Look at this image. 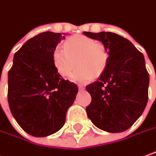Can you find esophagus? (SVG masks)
Here are the masks:
<instances>
[{"label": "esophagus", "instance_id": "esophagus-1", "mask_svg": "<svg viewBox=\"0 0 156 156\" xmlns=\"http://www.w3.org/2000/svg\"><path fill=\"white\" fill-rule=\"evenodd\" d=\"M78 88H79L80 90H83V89H85V86H83V85H78Z\"/></svg>", "mask_w": 156, "mask_h": 156}]
</instances>
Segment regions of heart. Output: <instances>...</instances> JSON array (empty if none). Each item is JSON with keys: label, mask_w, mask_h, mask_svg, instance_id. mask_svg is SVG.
I'll list each match as a JSON object with an SVG mask.
<instances>
[{"label": "heart", "mask_w": 156, "mask_h": 156, "mask_svg": "<svg viewBox=\"0 0 156 156\" xmlns=\"http://www.w3.org/2000/svg\"><path fill=\"white\" fill-rule=\"evenodd\" d=\"M108 49L104 43L84 35L69 37L64 42V48L57 47L52 55L56 70L63 77H69L76 82H88L101 76L107 68Z\"/></svg>", "instance_id": "heart-1"}]
</instances>
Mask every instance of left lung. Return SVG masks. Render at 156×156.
<instances>
[{"label":"left lung","mask_w":156,"mask_h":156,"mask_svg":"<svg viewBox=\"0 0 156 156\" xmlns=\"http://www.w3.org/2000/svg\"><path fill=\"white\" fill-rule=\"evenodd\" d=\"M84 34L104 43L109 54L100 79L87 86L92 97L87 115L101 130L122 133L136 122L147 103L149 74L144 55L130 41L114 32Z\"/></svg>","instance_id":"8db88e82"}]
</instances>
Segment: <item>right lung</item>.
<instances>
[{"label": "right lung", "mask_w": 156, "mask_h": 156, "mask_svg": "<svg viewBox=\"0 0 156 156\" xmlns=\"http://www.w3.org/2000/svg\"><path fill=\"white\" fill-rule=\"evenodd\" d=\"M64 36L41 32L16 52L8 75V101L25 133L46 137L64 125L66 113L78 89L56 70L52 55Z\"/></svg>", "instance_id": "add662e5"}]
</instances>
